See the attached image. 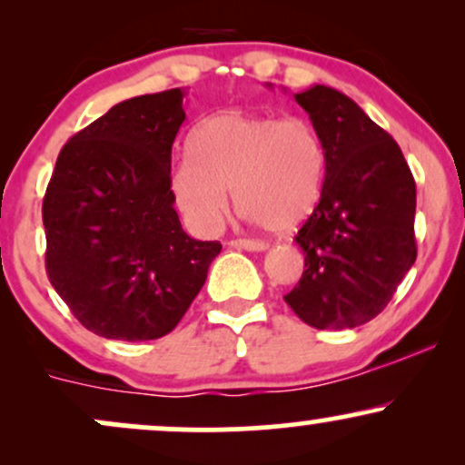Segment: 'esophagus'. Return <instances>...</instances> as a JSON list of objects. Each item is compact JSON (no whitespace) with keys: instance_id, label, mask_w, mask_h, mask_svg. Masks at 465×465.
<instances>
[{"instance_id":"1","label":"esophagus","mask_w":465,"mask_h":465,"mask_svg":"<svg viewBox=\"0 0 465 465\" xmlns=\"http://www.w3.org/2000/svg\"><path fill=\"white\" fill-rule=\"evenodd\" d=\"M227 244L233 249H244V251H266V247H269V244L262 242V240H251V238L229 240Z\"/></svg>"}]
</instances>
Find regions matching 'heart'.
<instances>
[{"mask_svg": "<svg viewBox=\"0 0 465 465\" xmlns=\"http://www.w3.org/2000/svg\"><path fill=\"white\" fill-rule=\"evenodd\" d=\"M323 179L325 146L312 122L232 109L192 131L188 154L170 173V188L181 214L199 232L221 225L232 188L249 221L286 233L317 210Z\"/></svg>", "mask_w": 465, "mask_h": 465, "instance_id": "obj_1", "label": "heart"}]
</instances>
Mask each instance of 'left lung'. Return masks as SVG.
<instances>
[{
	"mask_svg": "<svg viewBox=\"0 0 465 465\" xmlns=\"http://www.w3.org/2000/svg\"><path fill=\"white\" fill-rule=\"evenodd\" d=\"M325 146L322 201L297 232L300 284L284 300L317 330L385 311L415 262V179L400 146L354 100L325 84L295 94Z\"/></svg>",
	"mask_w": 465,
	"mask_h": 465,
	"instance_id": "8db88e82",
	"label": "left lung"
}]
</instances>
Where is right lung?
I'll return each instance as SVG.
<instances>
[{
    "label": "right lung",
    "instance_id": "right-lung-1",
    "mask_svg": "<svg viewBox=\"0 0 465 465\" xmlns=\"http://www.w3.org/2000/svg\"><path fill=\"white\" fill-rule=\"evenodd\" d=\"M183 89L137 95L58 153L44 199L45 271L94 334L151 341L173 332L221 242L190 238L170 188Z\"/></svg>",
    "mask_w": 465,
    "mask_h": 465
}]
</instances>
